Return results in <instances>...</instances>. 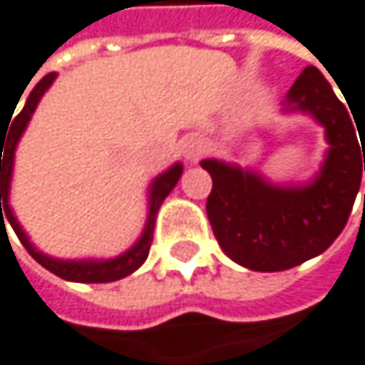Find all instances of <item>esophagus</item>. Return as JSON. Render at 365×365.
<instances>
[{
	"label": "esophagus",
	"instance_id": "obj_1",
	"mask_svg": "<svg viewBox=\"0 0 365 365\" xmlns=\"http://www.w3.org/2000/svg\"><path fill=\"white\" fill-rule=\"evenodd\" d=\"M205 151H207V140L201 134H192L181 140V153H184V158L190 162L201 160L205 155Z\"/></svg>",
	"mask_w": 365,
	"mask_h": 365
}]
</instances>
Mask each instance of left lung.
<instances>
[{"instance_id":"obj_1","label":"left lung","mask_w":365,"mask_h":365,"mask_svg":"<svg viewBox=\"0 0 365 365\" xmlns=\"http://www.w3.org/2000/svg\"><path fill=\"white\" fill-rule=\"evenodd\" d=\"M349 110L324 75L307 66L285 95L281 112L307 114L324 129L329 149L309 181L274 184L240 164L216 158L201 162L212 175L207 218L227 257L249 270L279 272L324 253L340 236L365 170L359 145L365 120L353 125Z\"/></svg>"}]
</instances>
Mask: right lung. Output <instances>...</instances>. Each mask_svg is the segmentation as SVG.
Segmentation results:
<instances>
[{
	"mask_svg": "<svg viewBox=\"0 0 365 365\" xmlns=\"http://www.w3.org/2000/svg\"><path fill=\"white\" fill-rule=\"evenodd\" d=\"M53 82H56V73L45 75L43 80L32 88V93L28 95V99H25V106L21 108V112L12 118L10 129H8V136H1L0 132V227L6 229V225H4V218H6L10 222V227L14 229L16 238L21 240V245L28 249V253L43 268H47L49 272L58 274L60 279L75 281V283H108V281H116V279H123L127 274H132L134 270H138L145 264V259L149 255V249H151V240H153V229H155L158 210L164 203V199L170 195V190L177 186L181 173H184V166H181V162H175L170 168H166L164 173H160L151 181L149 197H147V220H145V229L140 233V238L132 247H129L127 251H123L120 255L110 257V259H95V257H86V259H60V257H53V255H47V253L38 251L36 245L30 240L28 233L23 231L21 222L16 220L12 207H10V184H12L16 145H19L21 136L25 134V129H28L30 118L36 112L43 95L51 88Z\"/></svg>",
	"mask_w": 365,
	"mask_h": 365,
	"instance_id": "1",
	"label": "right lung"
}]
</instances>
